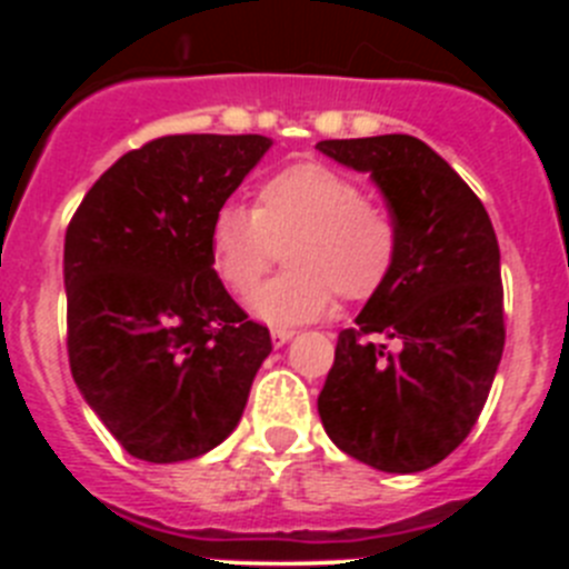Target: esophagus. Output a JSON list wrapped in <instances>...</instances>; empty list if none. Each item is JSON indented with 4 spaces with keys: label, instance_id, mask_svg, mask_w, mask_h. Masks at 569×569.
Segmentation results:
<instances>
[{
    "label": "esophagus",
    "instance_id": "34e87169",
    "mask_svg": "<svg viewBox=\"0 0 569 569\" xmlns=\"http://www.w3.org/2000/svg\"><path fill=\"white\" fill-rule=\"evenodd\" d=\"M293 336H296V330H290V328H273L270 339H273L276 347H281V345H288V341L293 339Z\"/></svg>",
    "mask_w": 569,
    "mask_h": 569
}]
</instances>
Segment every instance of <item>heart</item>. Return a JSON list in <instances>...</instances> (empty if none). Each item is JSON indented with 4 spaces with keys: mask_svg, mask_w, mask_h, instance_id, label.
<instances>
[{
    "mask_svg": "<svg viewBox=\"0 0 569 569\" xmlns=\"http://www.w3.org/2000/svg\"><path fill=\"white\" fill-rule=\"evenodd\" d=\"M284 248L288 273L261 284L248 310L273 328L328 316L336 293L367 299L393 273L399 224L367 202L361 182L319 162H299L261 184L253 210L224 204L210 224V264L224 288L244 296Z\"/></svg>",
    "mask_w": 569,
    "mask_h": 569,
    "instance_id": "b5f03b06",
    "label": "heart"
}]
</instances>
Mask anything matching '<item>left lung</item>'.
<instances>
[{"label":"left lung","mask_w":569,"mask_h":569,"mask_svg":"<svg viewBox=\"0 0 569 569\" xmlns=\"http://www.w3.org/2000/svg\"><path fill=\"white\" fill-rule=\"evenodd\" d=\"M316 148L370 173L399 224L393 273L341 330L319 393L325 433L381 472H421L467 439L505 350L496 230L479 196L416 136L328 139ZM373 335L396 338L387 355Z\"/></svg>","instance_id":"left-lung-1"}]
</instances>
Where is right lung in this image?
Masks as SVG:
<instances>
[{"label": "right lung", "instance_id": "1", "mask_svg": "<svg viewBox=\"0 0 569 569\" xmlns=\"http://www.w3.org/2000/svg\"><path fill=\"white\" fill-rule=\"evenodd\" d=\"M268 136H162L99 176L64 236L70 373L133 459L204 456L239 425L268 359L210 264V224Z\"/></svg>", "mask_w": 569, "mask_h": 569}]
</instances>
